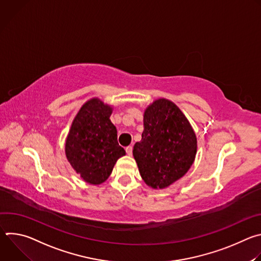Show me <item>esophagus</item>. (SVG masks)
I'll list each match as a JSON object with an SVG mask.
<instances>
[{
    "instance_id": "obj_1",
    "label": "esophagus",
    "mask_w": 261,
    "mask_h": 261,
    "mask_svg": "<svg viewBox=\"0 0 261 261\" xmlns=\"http://www.w3.org/2000/svg\"><path fill=\"white\" fill-rule=\"evenodd\" d=\"M132 150H133V147H132L131 145L127 146V147H126V153H127V155L131 156V155H132Z\"/></svg>"
}]
</instances>
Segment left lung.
<instances>
[{
    "mask_svg": "<svg viewBox=\"0 0 261 261\" xmlns=\"http://www.w3.org/2000/svg\"><path fill=\"white\" fill-rule=\"evenodd\" d=\"M141 140L133 156L144 182L163 189L187 173L197 151L196 135L180 109L167 99H158L143 115Z\"/></svg>",
    "mask_w": 261,
    "mask_h": 261,
    "instance_id": "8db88e82",
    "label": "left lung"
}]
</instances>
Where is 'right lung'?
I'll use <instances>...</instances> for the list:
<instances>
[{
  "mask_svg": "<svg viewBox=\"0 0 261 261\" xmlns=\"http://www.w3.org/2000/svg\"><path fill=\"white\" fill-rule=\"evenodd\" d=\"M113 107L100 99L87 101L74 118L68 133L66 157L82 178L100 185L110 175L119 158L126 154L109 117Z\"/></svg>",
  "mask_w": 261,
  "mask_h": 261,
  "instance_id": "1",
  "label": "right lung"
}]
</instances>
